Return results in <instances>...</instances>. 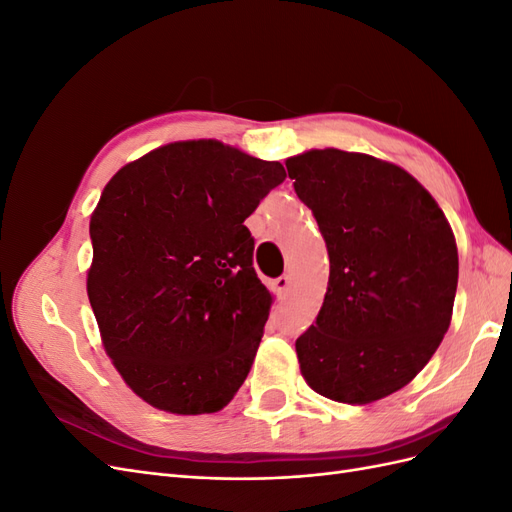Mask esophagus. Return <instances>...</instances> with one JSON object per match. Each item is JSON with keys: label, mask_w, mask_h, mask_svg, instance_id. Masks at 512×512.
Instances as JSON below:
<instances>
[{"label": "esophagus", "mask_w": 512, "mask_h": 512, "mask_svg": "<svg viewBox=\"0 0 512 512\" xmlns=\"http://www.w3.org/2000/svg\"><path fill=\"white\" fill-rule=\"evenodd\" d=\"M273 288H275L277 294H280V297H284L286 290L290 288V277H288V275H280V277H277V280L273 282Z\"/></svg>", "instance_id": "1"}]
</instances>
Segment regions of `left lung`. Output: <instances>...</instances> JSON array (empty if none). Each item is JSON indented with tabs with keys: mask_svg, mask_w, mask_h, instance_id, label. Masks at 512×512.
<instances>
[{
	"mask_svg": "<svg viewBox=\"0 0 512 512\" xmlns=\"http://www.w3.org/2000/svg\"><path fill=\"white\" fill-rule=\"evenodd\" d=\"M329 252V288L297 339L301 374L322 397L371 404L406 386L453 316L459 258L431 194L365 153L312 149L286 160Z\"/></svg>",
	"mask_w": 512,
	"mask_h": 512,
	"instance_id": "8db88e82",
	"label": "left lung"
}]
</instances>
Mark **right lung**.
I'll return each instance as SVG.
<instances>
[{
	"mask_svg": "<svg viewBox=\"0 0 512 512\" xmlns=\"http://www.w3.org/2000/svg\"><path fill=\"white\" fill-rule=\"evenodd\" d=\"M284 179L280 162L183 141L106 183L87 294L106 354L153 408L218 412L250 374L273 299L243 222Z\"/></svg>",
	"mask_w": 512,
	"mask_h": 512,
	"instance_id": "right-lung-1",
	"label": "right lung"
}]
</instances>
